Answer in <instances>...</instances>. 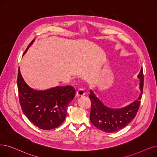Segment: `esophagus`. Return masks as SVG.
<instances>
[{
  "mask_svg": "<svg viewBox=\"0 0 157 157\" xmlns=\"http://www.w3.org/2000/svg\"><path fill=\"white\" fill-rule=\"evenodd\" d=\"M84 95H85V92L83 89H81V88H79V89L76 92V95H77L78 98L82 97V96H83Z\"/></svg>",
  "mask_w": 157,
  "mask_h": 157,
  "instance_id": "34e87169",
  "label": "esophagus"
}]
</instances>
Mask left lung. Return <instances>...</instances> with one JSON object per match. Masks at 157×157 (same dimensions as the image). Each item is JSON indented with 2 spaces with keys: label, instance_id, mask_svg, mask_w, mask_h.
<instances>
[{
  "label": "left lung",
  "instance_id": "8db88e82",
  "mask_svg": "<svg viewBox=\"0 0 157 157\" xmlns=\"http://www.w3.org/2000/svg\"><path fill=\"white\" fill-rule=\"evenodd\" d=\"M137 77L140 79V94L137 100L126 107L117 109L109 108L102 103L92 90L90 91L89 98L92 103L90 119L94 126L103 132L112 133L124 128L135 118L139 108L144 86L142 68Z\"/></svg>",
  "mask_w": 157,
  "mask_h": 157
}]
</instances>
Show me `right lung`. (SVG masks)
I'll use <instances>...</instances> for the list:
<instances>
[{
	"instance_id": "right-lung-1",
	"label": "right lung",
	"mask_w": 157,
	"mask_h": 157,
	"mask_svg": "<svg viewBox=\"0 0 157 157\" xmlns=\"http://www.w3.org/2000/svg\"><path fill=\"white\" fill-rule=\"evenodd\" d=\"M33 42L34 40L24 54ZM17 86L20 104L24 113L34 125L45 130L62 124L66 117L67 108L76 94L72 86H56L45 90L33 89L24 80L19 68Z\"/></svg>"
}]
</instances>
